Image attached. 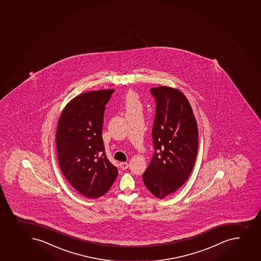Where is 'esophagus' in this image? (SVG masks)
Returning a JSON list of instances; mask_svg holds the SVG:
<instances>
[{
  "label": "esophagus",
  "mask_w": 261,
  "mask_h": 261,
  "mask_svg": "<svg viewBox=\"0 0 261 261\" xmlns=\"http://www.w3.org/2000/svg\"><path fill=\"white\" fill-rule=\"evenodd\" d=\"M120 166H121V168L122 170H126V168H128L129 164L126 163H120Z\"/></svg>",
  "instance_id": "obj_1"
}]
</instances>
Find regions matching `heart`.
I'll return each mask as SVG.
<instances>
[{
    "mask_svg": "<svg viewBox=\"0 0 261 261\" xmlns=\"http://www.w3.org/2000/svg\"><path fill=\"white\" fill-rule=\"evenodd\" d=\"M126 114L142 113L143 106L140 97L135 92H129L125 98Z\"/></svg>",
    "mask_w": 261,
    "mask_h": 261,
    "instance_id": "heart-1",
    "label": "heart"
}]
</instances>
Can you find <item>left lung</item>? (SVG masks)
<instances>
[{
  "label": "left lung",
  "instance_id": "left-lung-1",
  "mask_svg": "<svg viewBox=\"0 0 261 261\" xmlns=\"http://www.w3.org/2000/svg\"><path fill=\"white\" fill-rule=\"evenodd\" d=\"M155 102L152 135L154 153L142 178L146 188L164 198L191 175L198 150V129L191 105L180 91L150 88Z\"/></svg>",
  "mask_w": 261,
  "mask_h": 261
}]
</instances>
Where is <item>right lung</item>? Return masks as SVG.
<instances>
[{"instance_id": "obj_1", "label": "right lung", "mask_w": 261, "mask_h": 261, "mask_svg": "<svg viewBox=\"0 0 261 261\" xmlns=\"http://www.w3.org/2000/svg\"><path fill=\"white\" fill-rule=\"evenodd\" d=\"M113 93V89L93 91L75 97L58 122L60 168L73 188L88 198L105 195L118 174L106 158L102 138L103 112Z\"/></svg>"}]
</instances>
